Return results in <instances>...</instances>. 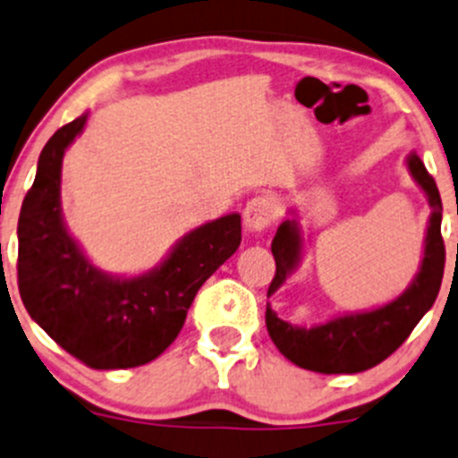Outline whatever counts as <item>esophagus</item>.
<instances>
[{
	"label": "esophagus",
	"instance_id": "1",
	"mask_svg": "<svg viewBox=\"0 0 458 458\" xmlns=\"http://www.w3.org/2000/svg\"><path fill=\"white\" fill-rule=\"evenodd\" d=\"M277 216V203L270 197H255L243 208V225L250 233H264Z\"/></svg>",
	"mask_w": 458,
	"mask_h": 458
}]
</instances>
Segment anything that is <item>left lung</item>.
<instances>
[{"mask_svg": "<svg viewBox=\"0 0 458 458\" xmlns=\"http://www.w3.org/2000/svg\"><path fill=\"white\" fill-rule=\"evenodd\" d=\"M405 165L432 208L428 233H425L423 259L410 286L396 300L378 309L335 315L313 327H295L284 322L270 309V304L266 306V328L270 340L284 358L295 362L301 369L318 371V374H358L371 369L392 356L410 337L420 318L432 309L445 268V246L441 237V194L416 154L405 158ZM291 219L282 221L270 243L277 270L270 282L268 297L300 268L304 255V234L297 221V212L291 210Z\"/></svg>", "mask_w": 458, "mask_h": 458, "instance_id": "obj_1", "label": "left lung"}]
</instances>
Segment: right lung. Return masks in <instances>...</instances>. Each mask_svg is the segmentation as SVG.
Wrapping results in <instances>:
<instances>
[{"label": "right lung", "instance_id": "right-lung-1", "mask_svg": "<svg viewBox=\"0 0 458 458\" xmlns=\"http://www.w3.org/2000/svg\"><path fill=\"white\" fill-rule=\"evenodd\" d=\"M89 114L44 145L17 221V284L30 318L93 369H130L161 356L183 328L199 288L242 243V215L190 230L148 273L125 277L89 261L62 216V158Z\"/></svg>", "mask_w": 458, "mask_h": 458}]
</instances>
